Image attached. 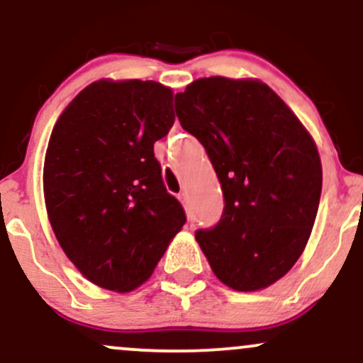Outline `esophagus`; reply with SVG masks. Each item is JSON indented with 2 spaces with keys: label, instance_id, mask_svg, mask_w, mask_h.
<instances>
[{
  "label": "esophagus",
  "instance_id": "obj_1",
  "mask_svg": "<svg viewBox=\"0 0 363 363\" xmlns=\"http://www.w3.org/2000/svg\"><path fill=\"white\" fill-rule=\"evenodd\" d=\"M177 198H179V201L182 203V206L187 208V196H186V193H181V194L177 196Z\"/></svg>",
  "mask_w": 363,
  "mask_h": 363
}]
</instances>
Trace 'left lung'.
Returning a JSON list of instances; mask_svg holds the SVG:
<instances>
[{
  "label": "left lung",
  "instance_id": "left-lung-1",
  "mask_svg": "<svg viewBox=\"0 0 363 363\" xmlns=\"http://www.w3.org/2000/svg\"><path fill=\"white\" fill-rule=\"evenodd\" d=\"M181 126L206 150L225 210L196 240L223 285L268 289L306 249L323 167L315 141L274 90L256 78H198L176 95Z\"/></svg>",
  "mask_w": 363,
  "mask_h": 363
}]
</instances>
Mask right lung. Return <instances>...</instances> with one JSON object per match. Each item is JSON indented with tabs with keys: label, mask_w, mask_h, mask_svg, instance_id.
<instances>
[{
	"label": "right lung",
	"mask_w": 363,
	"mask_h": 363,
	"mask_svg": "<svg viewBox=\"0 0 363 363\" xmlns=\"http://www.w3.org/2000/svg\"><path fill=\"white\" fill-rule=\"evenodd\" d=\"M174 91L102 78L57 118L44 158V201L68 259L101 289L128 294L152 277L186 222L153 143L172 128Z\"/></svg>",
	"instance_id": "right-lung-1"
}]
</instances>
